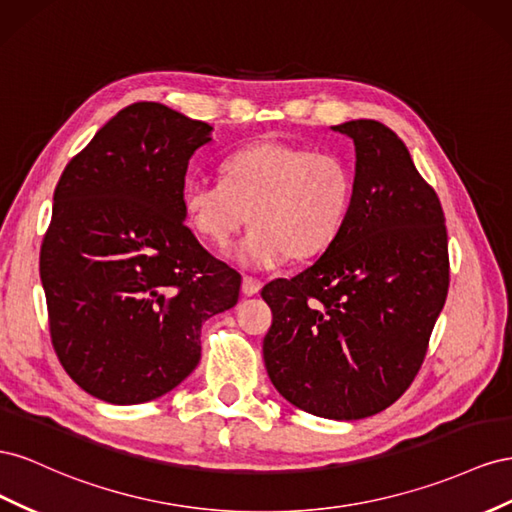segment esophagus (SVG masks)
Listing matches in <instances>:
<instances>
[{
    "label": "esophagus",
    "instance_id": "1",
    "mask_svg": "<svg viewBox=\"0 0 512 512\" xmlns=\"http://www.w3.org/2000/svg\"><path fill=\"white\" fill-rule=\"evenodd\" d=\"M259 289H261L259 279H255V276H248V274L242 276V294L244 296H255V294H259Z\"/></svg>",
    "mask_w": 512,
    "mask_h": 512
}]
</instances>
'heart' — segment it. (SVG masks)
I'll use <instances>...</instances> for the list:
<instances>
[{"mask_svg":"<svg viewBox=\"0 0 512 512\" xmlns=\"http://www.w3.org/2000/svg\"><path fill=\"white\" fill-rule=\"evenodd\" d=\"M354 171L334 152L287 143H255L233 152L221 180L193 178L182 186V212L199 238L225 248L248 223L236 259L257 270L309 259L337 240L354 201Z\"/></svg>","mask_w":512,"mask_h":512,"instance_id":"heart-1","label":"heart"}]
</instances>
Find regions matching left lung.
<instances>
[{"label": "left lung", "mask_w": 512, "mask_h": 512, "mask_svg": "<svg viewBox=\"0 0 512 512\" xmlns=\"http://www.w3.org/2000/svg\"><path fill=\"white\" fill-rule=\"evenodd\" d=\"M356 145L345 227L309 268L270 281L264 362L300 410L358 420L410 388L444 309L450 264L444 210L405 143L375 120L332 126Z\"/></svg>", "instance_id": "left-lung-1"}]
</instances>
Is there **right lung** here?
I'll return each instance as SVG.
<instances>
[{"label": "right lung", "instance_id": "1", "mask_svg": "<svg viewBox=\"0 0 512 512\" xmlns=\"http://www.w3.org/2000/svg\"><path fill=\"white\" fill-rule=\"evenodd\" d=\"M212 126L135 102L66 165L40 248L49 332L92 397H163L201 358V324L236 306L240 274L184 223L188 160Z\"/></svg>", "mask_w": 512, "mask_h": 512}]
</instances>
